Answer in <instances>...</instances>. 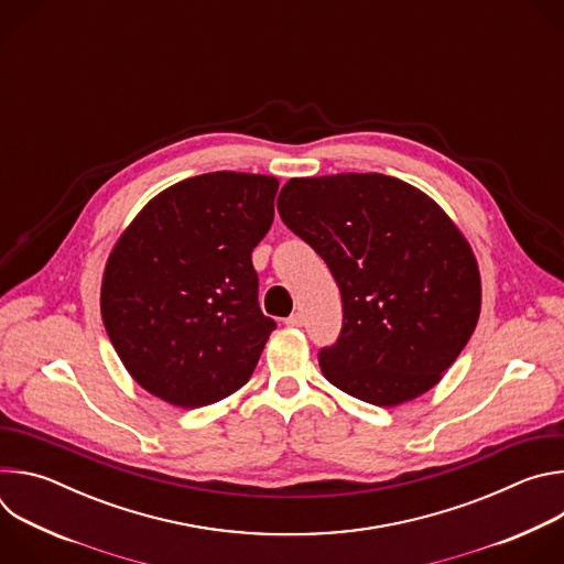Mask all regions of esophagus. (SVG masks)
Instances as JSON below:
<instances>
[{
	"label": "esophagus",
	"mask_w": 564,
	"mask_h": 564,
	"mask_svg": "<svg viewBox=\"0 0 564 564\" xmlns=\"http://www.w3.org/2000/svg\"><path fill=\"white\" fill-rule=\"evenodd\" d=\"M285 326L290 328H301L303 326V316L299 312H292L288 318H285Z\"/></svg>",
	"instance_id": "obj_1"
}]
</instances>
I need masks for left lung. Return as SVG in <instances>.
Segmentation results:
<instances>
[{"label": "left lung", "instance_id": "8db88e82", "mask_svg": "<svg viewBox=\"0 0 564 564\" xmlns=\"http://www.w3.org/2000/svg\"><path fill=\"white\" fill-rule=\"evenodd\" d=\"M276 207L341 292V333L318 352L326 379L375 406L431 390L481 303L477 261L444 209L383 174L292 178Z\"/></svg>", "mask_w": 564, "mask_h": 564}]
</instances>
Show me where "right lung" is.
Here are the masks:
<instances>
[{
    "label": "right lung",
    "instance_id": "obj_1",
    "mask_svg": "<svg viewBox=\"0 0 564 564\" xmlns=\"http://www.w3.org/2000/svg\"><path fill=\"white\" fill-rule=\"evenodd\" d=\"M276 189L259 174L194 176L149 200L120 236L100 310L118 357L151 394L200 409L252 377L276 328L252 265Z\"/></svg>",
    "mask_w": 564,
    "mask_h": 564
}]
</instances>
